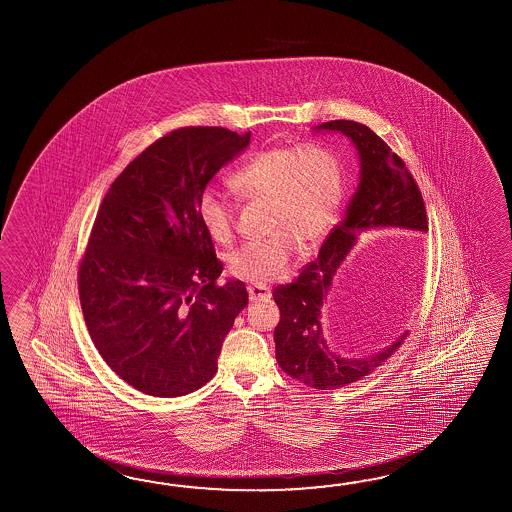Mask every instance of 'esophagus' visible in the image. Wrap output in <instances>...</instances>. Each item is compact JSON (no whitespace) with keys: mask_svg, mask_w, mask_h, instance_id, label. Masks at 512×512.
<instances>
[{"mask_svg":"<svg viewBox=\"0 0 512 512\" xmlns=\"http://www.w3.org/2000/svg\"><path fill=\"white\" fill-rule=\"evenodd\" d=\"M247 291H249V298H251V302L269 300V298H271V291H269L267 287H263V285H249V287H247Z\"/></svg>","mask_w":512,"mask_h":512,"instance_id":"obj_1","label":"esophagus"}]
</instances>
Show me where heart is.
Returning a JSON list of instances; mask_svg holds the SVG:
<instances>
[{
	"instance_id": "b5f03b06",
	"label": "heart",
	"mask_w": 512,
	"mask_h": 512,
	"mask_svg": "<svg viewBox=\"0 0 512 512\" xmlns=\"http://www.w3.org/2000/svg\"><path fill=\"white\" fill-rule=\"evenodd\" d=\"M245 201H267L269 240L247 243L230 256V271L245 282L269 283L291 267L296 247L309 249L335 223L342 199V166L337 155L315 142L276 146L254 153L229 177ZM197 216L208 236L234 240V208L212 188L197 199Z\"/></svg>"
}]
</instances>
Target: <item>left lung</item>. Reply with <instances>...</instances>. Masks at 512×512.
Segmentation results:
<instances>
[{
    "instance_id": "left-lung-1",
    "label": "left lung",
    "mask_w": 512,
    "mask_h": 512,
    "mask_svg": "<svg viewBox=\"0 0 512 512\" xmlns=\"http://www.w3.org/2000/svg\"><path fill=\"white\" fill-rule=\"evenodd\" d=\"M316 131H340L355 144L360 175L342 221L320 247L318 258L300 276L274 289L280 322L274 329L276 360L287 375L316 390H337L379 368L403 344L406 333L388 348L364 359H346L327 348L322 305L333 276L362 232L371 229L428 230L425 201L403 159L368 126L355 120H329Z\"/></svg>"
}]
</instances>
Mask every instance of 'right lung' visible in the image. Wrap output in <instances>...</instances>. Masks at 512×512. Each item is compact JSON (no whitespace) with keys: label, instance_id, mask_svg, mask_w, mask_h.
<instances>
[{"label":"right lung","instance_id":"obj_1","mask_svg":"<svg viewBox=\"0 0 512 512\" xmlns=\"http://www.w3.org/2000/svg\"><path fill=\"white\" fill-rule=\"evenodd\" d=\"M251 131H170L109 186L78 269L89 337L135 390L179 397L218 371L223 340L249 304L245 283L219 285L223 263L197 199Z\"/></svg>","mask_w":512,"mask_h":512}]
</instances>
